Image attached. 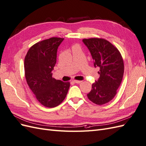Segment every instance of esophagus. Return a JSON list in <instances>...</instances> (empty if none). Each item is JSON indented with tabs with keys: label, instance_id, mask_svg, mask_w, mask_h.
Masks as SVG:
<instances>
[{
	"label": "esophagus",
	"instance_id": "1",
	"mask_svg": "<svg viewBox=\"0 0 146 146\" xmlns=\"http://www.w3.org/2000/svg\"><path fill=\"white\" fill-rule=\"evenodd\" d=\"M73 83H81V82H82V81H78V80H74V81H73Z\"/></svg>",
	"mask_w": 146,
	"mask_h": 146
}]
</instances>
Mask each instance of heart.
I'll return each mask as SVG.
<instances>
[{
    "label": "heart",
    "instance_id": "b5f03b06",
    "mask_svg": "<svg viewBox=\"0 0 146 146\" xmlns=\"http://www.w3.org/2000/svg\"><path fill=\"white\" fill-rule=\"evenodd\" d=\"M78 47V46H77V45H75V46H74L73 47V48H74V47Z\"/></svg>",
    "mask_w": 146,
    "mask_h": 146
}]
</instances>
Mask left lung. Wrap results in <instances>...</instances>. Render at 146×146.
Here are the masks:
<instances>
[{"label": "left lung", "mask_w": 146, "mask_h": 146, "mask_svg": "<svg viewBox=\"0 0 146 146\" xmlns=\"http://www.w3.org/2000/svg\"><path fill=\"white\" fill-rule=\"evenodd\" d=\"M94 61L95 68H100V77L92 85L88 99L98 105L110 102L117 94L124 73V63L118 50L109 41L99 38L84 39Z\"/></svg>", "instance_id": "1"}]
</instances>
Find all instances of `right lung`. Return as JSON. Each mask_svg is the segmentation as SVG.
<instances>
[{
    "mask_svg": "<svg viewBox=\"0 0 146 146\" xmlns=\"http://www.w3.org/2000/svg\"><path fill=\"white\" fill-rule=\"evenodd\" d=\"M63 38L52 37L29 48L25 58V77L37 100L46 107H55L66 98L69 82L52 78L58 46Z\"/></svg>",
    "mask_w": 146,
    "mask_h": 146,
    "instance_id": "obj_1",
    "label": "right lung"
}]
</instances>
